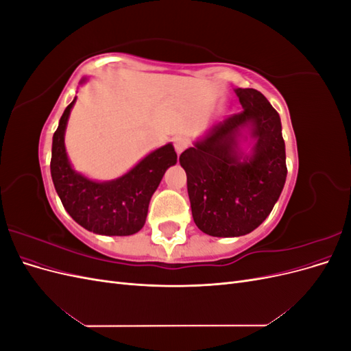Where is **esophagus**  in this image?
Masks as SVG:
<instances>
[{
  "mask_svg": "<svg viewBox=\"0 0 351 351\" xmlns=\"http://www.w3.org/2000/svg\"><path fill=\"white\" fill-rule=\"evenodd\" d=\"M187 145H189V142H187V139H184V137H177V139L174 141L176 152L180 155V154H182V152L186 149Z\"/></svg>",
  "mask_w": 351,
  "mask_h": 351,
  "instance_id": "1",
  "label": "esophagus"
}]
</instances>
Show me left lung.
Segmentation results:
<instances>
[{
    "label": "left lung",
    "mask_w": 351,
    "mask_h": 351,
    "mask_svg": "<svg viewBox=\"0 0 351 351\" xmlns=\"http://www.w3.org/2000/svg\"><path fill=\"white\" fill-rule=\"evenodd\" d=\"M243 111L232 114L180 155L192 215L214 237H239L258 228L278 200L287 177L281 120L256 89H236ZM249 125L254 152L242 158L239 129Z\"/></svg>",
    "instance_id": "8db88e82"
}]
</instances>
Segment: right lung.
<instances>
[{
    "label": "right lung",
    "mask_w": 351,
    "mask_h": 351,
    "mask_svg": "<svg viewBox=\"0 0 351 351\" xmlns=\"http://www.w3.org/2000/svg\"><path fill=\"white\" fill-rule=\"evenodd\" d=\"M76 98L62 112L52 137L51 177L70 217L83 228L104 236H132L146 221L151 197L167 171L177 162L174 146L168 143L145 156L123 177L98 183L71 168L64 133Z\"/></svg>",
    "instance_id": "obj_1"
}]
</instances>
